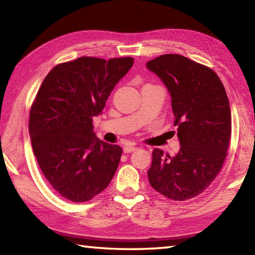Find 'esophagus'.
<instances>
[{
	"instance_id": "obj_1",
	"label": "esophagus",
	"mask_w": 255,
	"mask_h": 255,
	"mask_svg": "<svg viewBox=\"0 0 255 255\" xmlns=\"http://www.w3.org/2000/svg\"><path fill=\"white\" fill-rule=\"evenodd\" d=\"M136 149L137 147H135V146H125L124 153H131V152H135Z\"/></svg>"
}]
</instances>
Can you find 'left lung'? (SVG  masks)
<instances>
[{
  "instance_id": "8db88e82",
  "label": "left lung",
  "mask_w": 255,
  "mask_h": 255,
  "mask_svg": "<svg viewBox=\"0 0 255 255\" xmlns=\"http://www.w3.org/2000/svg\"><path fill=\"white\" fill-rule=\"evenodd\" d=\"M146 67L170 93L181 145L175 156L153 150L148 181L170 199H191L208 188L226 158L232 116L225 88L213 70L181 55H161Z\"/></svg>"
}]
</instances>
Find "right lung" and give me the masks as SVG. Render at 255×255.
Wrapping results in <instances>:
<instances>
[{
	"label": "right lung",
	"instance_id": "1",
	"mask_svg": "<svg viewBox=\"0 0 255 255\" xmlns=\"http://www.w3.org/2000/svg\"><path fill=\"white\" fill-rule=\"evenodd\" d=\"M132 64L131 57H80L56 65L42 81L29 133L40 170L65 199H92L117 171L122 147L99 139L92 123Z\"/></svg>",
	"mask_w": 255,
	"mask_h": 255
}]
</instances>
